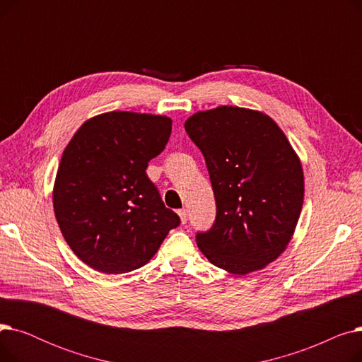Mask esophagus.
<instances>
[{"mask_svg":"<svg viewBox=\"0 0 362 362\" xmlns=\"http://www.w3.org/2000/svg\"><path fill=\"white\" fill-rule=\"evenodd\" d=\"M179 217H180L182 224L187 223V211L186 210H179Z\"/></svg>","mask_w":362,"mask_h":362,"instance_id":"1","label":"esophagus"}]
</instances>
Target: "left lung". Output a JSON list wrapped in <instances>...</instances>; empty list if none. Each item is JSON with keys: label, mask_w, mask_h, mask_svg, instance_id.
<instances>
[{"label": "left lung", "mask_w": 362, "mask_h": 362, "mask_svg": "<svg viewBox=\"0 0 362 362\" xmlns=\"http://www.w3.org/2000/svg\"><path fill=\"white\" fill-rule=\"evenodd\" d=\"M185 129L204 154L217 204L216 223L197 235L211 264L246 276L277 259L303 204L300 160L267 114L221 105L198 111Z\"/></svg>", "instance_id": "left-lung-1"}]
</instances>
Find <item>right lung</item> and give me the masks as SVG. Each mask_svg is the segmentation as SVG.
Wrapping results in <instances>:
<instances>
[{
  "label": "right lung",
  "instance_id": "right-lung-1",
  "mask_svg": "<svg viewBox=\"0 0 362 362\" xmlns=\"http://www.w3.org/2000/svg\"><path fill=\"white\" fill-rule=\"evenodd\" d=\"M171 119L108 111L88 119L63 151L52 187L54 214L71 251L104 274L136 270L179 226L146 176Z\"/></svg>",
  "mask_w": 362,
  "mask_h": 362
}]
</instances>
